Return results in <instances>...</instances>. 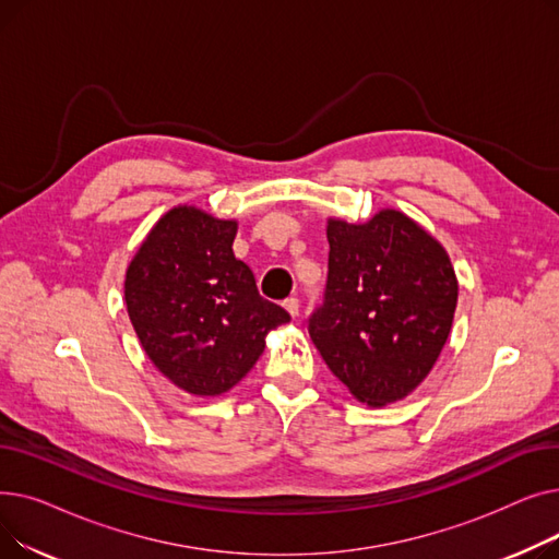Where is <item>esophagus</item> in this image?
<instances>
[{
	"mask_svg": "<svg viewBox=\"0 0 559 559\" xmlns=\"http://www.w3.org/2000/svg\"><path fill=\"white\" fill-rule=\"evenodd\" d=\"M283 308H285L292 317H297V314H299V299H297V297H287V299L283 301Z\"/></svg>",
	"mask_w": 559,
	"mask_h": 559,
	"instance_id": "1",
	"label": "esophagus"
}]
</instances>
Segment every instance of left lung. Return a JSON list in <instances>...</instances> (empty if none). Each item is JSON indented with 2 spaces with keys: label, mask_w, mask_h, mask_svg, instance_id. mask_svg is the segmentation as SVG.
<instances>
[{
  "label": "left lung",
  "mask_w": 559,
  "mask_h": 559,
  "mask_svg": "<svg viewBox=\"0 0 559 559\" xmlns=\"http://www.w3.org/2000/svg\"><path fill=\"white\" fill-rule=\"evenodd\" d=\"M324 304L308 333L329 369L369 405L415 392L449 340L457 278L417 222L380 211L365 224L329 219Z\"/></svg>",
  "instance_id": "8db88e82"
}]
</instances>
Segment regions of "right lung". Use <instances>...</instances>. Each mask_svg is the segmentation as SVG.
Segmentation results:
<instances>
[{"label":"right lung","instance_id":"1","mask_svg":"<svg viewBox=\"0 0 559 559\" xmlns=\"http://www.w3.org/2000/svg\"><path fill=\"white\" fill-rule=\"evenodd\" d=\"M238 222L176 205L131 260L124 299L144 354L176 388L219 396L251 371L289 314L233 253Z\"/></svg>","mask_w":559,"mask_h":559}]
</instances>
